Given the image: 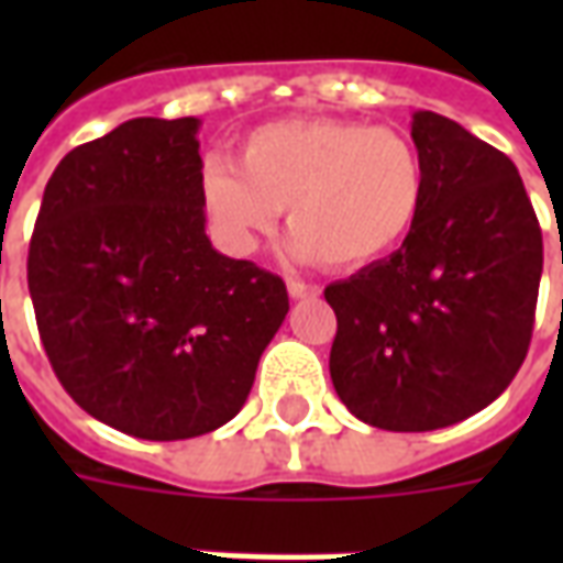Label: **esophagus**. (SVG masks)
Returning a JSON list of instances; mask_svg holds the SVG:
<instances>
[{
	"mask_svg": "<svg viewBox=\"0 0 563 563\" xmlns=\"http://www.w3.org/2000/svg\"><path fill=\"white\" fill-rule=\"evenodd\" d=\"M286 289H289V298H317L319 295V286H313V283H301V280H289L286 283Z\"/></svg>",
	"mask_w": 563,
	"mask_h": 563,
	"instance_id": "obj_1",
	"label": "esophagus"
}]
</instances>
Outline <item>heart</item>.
Wrapping results in <instances>:
<instances>
[{
    "instance_id": "1",
    "label": "heart",
    "mask_w": 563,
    "mask_h": 563,
    "mask_svg": "<svg viewBox=\"0 0 563 563\" xmlns=\"http://www.w3.org/2000/svg\"><path fill=\"white\" fill-rule=\"evenodd\" d=\"M201 201L232 250L250 253L286 210L295 256L362 268L391 253L416 225L424 165L398 129L292 117L244 135L234 165L210 159Z\"/></svg>"
}]
</instances>
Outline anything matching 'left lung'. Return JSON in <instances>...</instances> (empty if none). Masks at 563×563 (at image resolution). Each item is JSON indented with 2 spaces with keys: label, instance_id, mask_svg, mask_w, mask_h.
Segmentation results:
<instances>
[{
  "label": "left lung",
  "instance_id": "8db88e82",
  "mask_svg": "<svg viewBox=\"0 0 563 563\" xmlns=\"http://www.w3.org/2000/svg\"><path fill=\"white\" fill-rule=\"evenodd\" d=\"M419 220L391 256L331 283V383L386 431H434L479 413L528 355L543 234L509 156L455 120L416 111Z\"/></svg>",
  "mask_w": 563,
  "mask_h": 563
}]
</instances>
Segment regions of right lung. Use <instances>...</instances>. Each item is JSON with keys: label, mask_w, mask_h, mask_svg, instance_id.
<instances>
[{"label": "right lung", "mask_w": 563, "mask_h": 563, "mask_svg": "<svg viewBox=\"0 0 563 563\" xmlns=\"http://www.w3.org/2000/svg\"><path fill=\"white\" fill-rule=\"evenodd\" d=\"M198 117H135L63 156L30 241L32 307L63 389L141 440L238 416L289 313L286 283L205 234Z\"/></svg>", "instance_id": "right-lung-1"}]
</instances>
